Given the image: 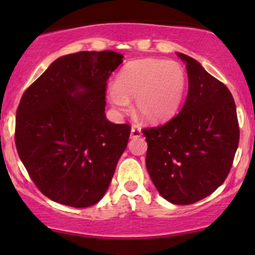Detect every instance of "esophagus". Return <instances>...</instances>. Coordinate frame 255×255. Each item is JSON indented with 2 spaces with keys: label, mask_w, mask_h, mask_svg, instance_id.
<instances>
[{
  "label": "esophagus",
  "mask_w": 255,
  "mask_h": 255,
  "mask_svg": "<svg viewBox=\"0 0 255 255\" xmlns=\"http://www.w3.org/2000/svg\"><path fill=\"white\" fill-rule=\"evenodd\" d=\"M141 135V131H140V128H135V127H133L131 128V133H130V137L132 138V139H134V138H139Z\"/></svg>",
  "instance_id": "obj_1"
}]
</instances>
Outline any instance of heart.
Instances as JSON below:
<instances>
[{
    "label": "heart",
    "mask_w": 255,
    "mask_h": 255,
    "mask_svg": "<svg viewBox=\"0 0 255 255\" xmlns=\"http://www.w3.org/2000/svg\"><path fill=\"white\" fill-rule=\"evenodd\" d=\"M184 89L186 73L179 62L147 58L125 65L107 96L118 114L127 113L130 101L135 100L138 116L149 124H159L175 115Z\"/></svg>",
    "instance_id": "obj_1"
}]
</instances>
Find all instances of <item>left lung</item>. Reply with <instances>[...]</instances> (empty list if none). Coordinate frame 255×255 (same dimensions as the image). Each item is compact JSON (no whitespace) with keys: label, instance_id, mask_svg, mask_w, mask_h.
I'll list each match as a JSON object with an SVG mask.
<instances>
[{"label":"left lung","instance_id":"1","mask_svg":"<svg viewBox=\"0 0 255 255\" xmlns=\"http://www.w3.org/2000/svg\"><path fill=\"white\" fill-rule=\"evenodd\" d=\"M189 87L182 110L168 123L145 128L146 168L159 194L173 204H191L224 182L239 144L232 94L189 55Z\"/></svg>","mask_w":255,"mask_h":255}]
</instances>
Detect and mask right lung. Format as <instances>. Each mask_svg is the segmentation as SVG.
Segmentation results:
<instances>
[{
    "mask_svg": "<svg viewBox=\"0 0 255 255\" xmlns=\"http://www.w3.org/2000/svg\"><path fill=\"white\" fill-rule=\"evenodd\" d=\"M114 51H83L55 59L20 99L17 152L45 196L87 208L104 196L130 127L106 117V87L123 62Z\"/></svg>",
    "mask_w": 255,
    "mask_h": 255,
    "instance_id": "1",
    "label": "right lung"
}]
</instances>
